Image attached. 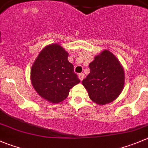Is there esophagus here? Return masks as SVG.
<instances>
[{"mask_svg": "<svg viewBox=\"0 0 148 148\" xmlns=\"http://www.w3.org/2000/svg\"><path fill=\"white\" fill-rule=\"evenodd\" d=\"M78 78H79V79L81 80V81H82L83 79H84V73H79V74H78Z\"/></svg>", "mask_w": 148, "mask_h": 148, "instance_id": "34e87169", "label": "esophagus"}]
</instances>
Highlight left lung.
<instances>
[{
    "label": "left lung",
    "mask_w": 148,
    "mask_h": 148,
    "mask_svg": "<svg viewBox=\"0 0 148 148\" xmlns=\"http://www.w3.org/2000/svg\"><path fill=\"white\" fill-rule=\"evenodd\" d=\"M90 73L82 81L90 99L99 105L111 102L124 85V71L119 60L105 50L89 64Z\"/></svg>",
    "instance_id": "left-lung-1"
}]
</instances>
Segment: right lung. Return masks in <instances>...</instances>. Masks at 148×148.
Returning a JSON list of instances; mask_svg holds the SVG:
<instances>
[{"instance_id":"1","label":"right lung","mask_w":148,"mask_h":148,"mask_svg":"<svg viewBox=\"0 0 148 148\" xmlns=\"http://www.w3.org/2000/svg\"><path fill=\"white\" fill-rule=\"evenodd\" d=\"M68 54L58 44L45 47L33 63L31 81L41 97L53 103L62 102L70 89L80 82Z\"/></svg>"}]
</instances>
